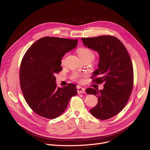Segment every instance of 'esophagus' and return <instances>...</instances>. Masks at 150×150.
<instances>
[{"instance_id": "34e87169", "label": "esophagus", "mask_w": 150, "mask_h": 150, "mask_svg": "<svg viewBox=\"0 0 150 150\" xmlns=\"http://www.w3.org/2000/svg\"><path fill=\"white\" fill-rule=\"evenodd\" d=\"M76 88H77V92L78 93H83L85 92V89L81 87V86H78Z\"/></svg>"}]
</instances>
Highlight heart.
Masks as SVG:
<instances>
[{
	"label": "heart",
	"mask_w": 150,
	"mask_h": 150,
	"mask_svg": "<svg viewBox=\"0 0 150 150\" xmlns=\"http://www.w3.org/2000/svg\"><path fill=\"white\" fill-rule=\"evenodd\" d=\"M76 52L80 57L81 59L84 61H88L89 62H92L94 58H95V53L90 49L88 47H80V48L78 49ZM64 57H62L61 59V64H64ZM84 76V74H81L78 72H74L71 76V79L75 81H77L79 83H81L83 81V77Z\"/></svg>",
	"instance_id": "1"
}]
</instances>
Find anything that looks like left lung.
Returning a JSON list of instances; mask_svg holds the SVG:
<instances>
[{
  "instance_id": "8db88e82",
  "label": "left lung",
  "mask_w": 150,
  "mask_h": 150,
  "mask_svg": "<svg viewBox=\"0 0 150 150\" xmlns=\"http://www.w3.org/2000/svg\"><path fill=\"white\" fill-rule=\"evenodd\" d=\"M86 47L98 53V69L94 71L93 83H104L102 90L88 88L86 92L98 97L97 105L90 110L100 120L119 114L125 108L133 88L134 73L129 54L123 44L112 36L83 38Z\"/></svg>"
}]
</instances>
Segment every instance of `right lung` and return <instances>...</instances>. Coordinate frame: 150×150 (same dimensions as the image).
Here are the masks:
<instances>
[{
	"label": "right lung",
	"instance_id": "add662e5",
	"mask_svg": "<svg viewBox=\"0 0 150 150\" xmlns=\"http://www.w3.org/2000/svg\"><path fill=\"white\" fill-rule=\"evenodd\" d=\"M77 44V39L46 36L33 43L25 53L19 71L20 85L28 105L36 114L55 119L77 94L74 84L58 88L54 76L62 69V58Z\"/></svg>",
	"mask_w": 150,
	"mask_h": 150
}]
</instances>
